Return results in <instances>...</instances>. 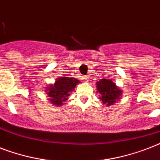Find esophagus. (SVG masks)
Here are the masks:
<instances>
[{"label":"esophagus","instance_id":"esophagus-1","mask_svg":"<svg viewBox=\"0 0 160 160\" xmlns=\"http://www.w3.org/2000/svg\"><path fill=\"white\" fill-rule=\"evenodd\" d=\"M83 80H84V81H87L88 80L87 76H84V77H83Z\"/></svg>","mask_w":160,"mask_h":160}]
</instances>
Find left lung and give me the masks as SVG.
<instances>
[{
  "label": "left lung",
  "instance_id": "obj_1",
  "mask_svg": "<svg viewBox=\"0 0 160 160\" xmlns=\"http://www.w3.org/2000/svg\"><path fill=\"white\" fill-rule=\"evenodd\" d=\"M97 91L100 94V100H102L105 105L109 106L112 104L116 102L122 94V90L117 87L115 83L111 80L102 79L96 83Z\"/></svg>",
  "mask_w": 160,
  "mask_h": 160
}]
</instances>
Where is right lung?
Here are the masks:
<instances>
[{"label": "right lung", "instance_id": "right-lung-1", "mask_svg": "<svg viewBox=\"0 0 160 160\" xmlns=\"http://www.w3.org/2000/svg\"><path fill=\"white\" fill-rule=\"evenodd\" d=\"M79 83L80 80L75 78H57L54 85H49V87L46 88L47 95L51 97L50 101L54 105L60 106L62 102L68 100L70 92L75 89Z\"/></svg>", "mask_w": 160, "mask_h": 160}]
</instances>
